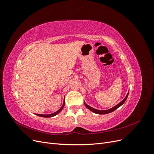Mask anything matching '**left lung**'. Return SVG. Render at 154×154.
I'll list each match as a JSON object with an SVG mask.
<instances>
[{
    "instance_id": "1",
    "label": "left lung",
    "mask_w": 154,
    "mask_h": 154,
    "mask_svg": "<svg viewBox=\"0 0 154 154\" xmlns=\"http://www.w3.org/2000/svg\"><path fill=\"white\" fill-rule=\"evenodd\" d=\"M128 93H129V92H128V94H127V96H126V97H125V99H124L123 100H122V101H121L119 103H118L117 105H116L115 106L112 107V108H111V109H108V110H97V109H94V108H92V107L90 106L89 105H88L87 104H86V103H85V102H84V103H85V106L87 107V108L88 109H89L91 111L93 112H94V113H96V114H109V113H110V112H113V111H114L115 110L117 109L118 108V107H119L120 106H122V105L125 103L126 100L127 99V97H128Z\"/></svg>"
}]
</instances>
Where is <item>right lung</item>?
I'll use <instances>...</instances> for the list:
<instances>
[{"mask_svg":"<svg viewBox=\"0 0 154 154\" xmlns=\"http://www.w3.org/2000/svg\"><path fill=\"white\" fill-rule=\"evenodd\" d=\"M64 105H65V100L63 101V105L58 110H57V112H55L53 113V114H36V115L40 116V117H43V118H51V117H53V116H56L57 114H58L60 111H61L64 107Z\"/></svg>","mask_w":154,"mask_h":154,"instance_id":"1","label":"right lung"}]
</instances>
